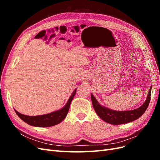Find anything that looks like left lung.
Wrapping results in <instances>:
<instances>
[{
	"mask_svg": "<svg viewBox=\"0 0 160 160\" xmlns=\"http://www.w3.org/2000/svg\"><path fill=\"white\" fill-rule=\"evenodd\" d=\"M151 92L152 87L149 89L145 103L139 108L131 111H115L110 109L101 105L93 94L91 95V98L95 112L101 119L112 125H120L132 122L141 117L148 107L151 99Z\"/></svg>",
	"mask_w": 160,
	"mask_h": 160,
	"instance_id": "8db88e82",
	"label": "left lung"
}]
</instances>
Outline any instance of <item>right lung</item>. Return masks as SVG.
Here are the masks:
<instances>
[{
	"label": "right lung",
	"instance_id": "add662e5",
	"mask_svg": "<svg viewBox=\"0 0 160 160\" xmlns=\"http://www.w3.org/2000/svg\"><path fill=\"white\" fill-rule=\"evenodd\" d=\"M76 90L77 89L72 92L68 101H67V103L64 107L60 110L54 111V112L37 116H28L21 114L15 109H14V111L23 122H25L28 125H32V126L39 128L53 126V125L59 124L65 118L67 113H68L70 104L76 94Z\"/></svg>",
	"mask_w": 160,
	"mask_h": 160
}]
</instances>
